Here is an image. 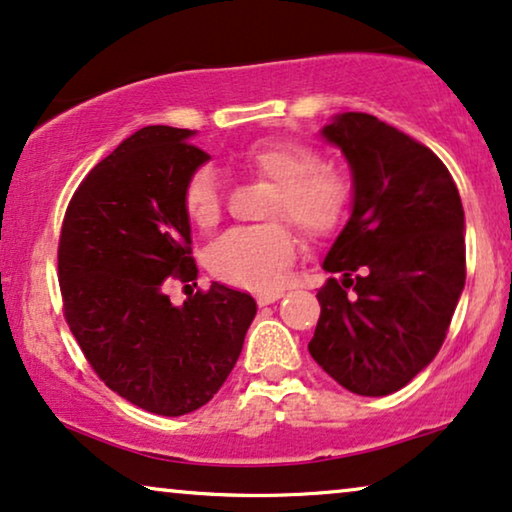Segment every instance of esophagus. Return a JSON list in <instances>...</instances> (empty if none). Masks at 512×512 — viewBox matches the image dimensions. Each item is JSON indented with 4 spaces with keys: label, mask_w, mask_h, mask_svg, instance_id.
<instances>
[{
    "label": "esophagus",
    "mask_w": 512,
    "mask_h": 512,
    "mask_svg": "<svg viewBox=\"0 0 512 512\" xmlns=\"http://www.w3.org/2000/svg\"><path fill=\"white\" fill-rule=\"evenodd\" d=\"M283 297V290H271V292H264V295L257 297V304L260 306H267V304H274L278 299Z\"/></svg>",
    "instance_id": "1"
}]
</instances>
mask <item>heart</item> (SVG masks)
Segmentation results:
<instances>
[{
  "label": "heart",
  "mask_w": 512,
  "mask_h": 512,
  "mask_svg": "<svg viewBox=\"0 0 512 512\" xmlns=\"http://www.w3.org/2000/svg\"><path fill=\"white\" fill-rule=\"evenodd\" d=\"M234 163L245 175L269 180L264 217H288L309 241H323L342 227L351 208L349 177L320 163L316 149L297 140H260L238 149ZM182 210L199 229H213L222 217L220 180L210 168H196L182 185ZM297 255V238L281 220L231 229L208 248V269L224 283L257 292L283 285Z\"/></svg>",
  "instance_id": "heart-1"
}]
</instances>
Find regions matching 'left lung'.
Returning a JSON list of instances; mask_svg holds the SVG:
<instances>
[{
  "label": "left lung",
  "instance_id": "1",
  "mask_svg": "<svg viewBox=\"0 0 512 512\" xmlns=\"http://www.w3.org/2000/svg\"><path fill=\"white\" fill-rule=\"evenodd\" d=\"M323 135L353 170V213L327 252L313 360L346 391L388 395L438 356L466 283L459 189L426 145L365 112Z\"/></svg>",
  "mask_w": 512,
  "mask_h": 512
}]
</instances>
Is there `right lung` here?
Returning a JSON list of instances; mask_svg holds the SVG:
<instances>
[{
  "mask_svg": "<svg viewBox=\"0 0 512 512\" xmlns=\"http://www.w3.org/2000/svg\"><path fill=\"white\" fill-rule=\"evenodd\" d=\"M189 135L147 126L121 142L72 194L58 241L63 313L88 365L161 417L199 410L220 391L257 313L248 292L220 283L170 304L168 285L199 274L180 194L210 156Z\"/></svg>",
  "mask_w": 512,
  "mask_h": 512,
  "instance_id": "obj_1",
  "label": "right lung"
}]
</instances>
